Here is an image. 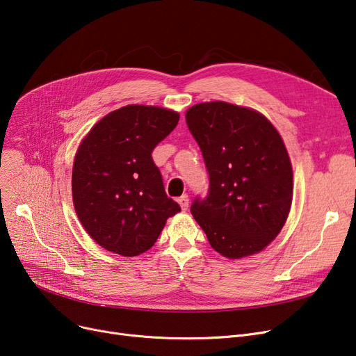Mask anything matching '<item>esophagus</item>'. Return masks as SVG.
Instances as JSON below:
<instances>
[{"mask_svg": "<svg viewBox=\"0 0 356 356\" xmlns=\"http://www.w3.org/2000/svg\"><path fill=\"white\" fill-rule=\"evenodd\" d=\"M177 202L180 203V207H181L183 211H188V208H189V197H188V195H181L177 199Z\"/></svg>", "mask_w": 356, "mask_h": 356, "instance_id": "obj_1", "label": "esophagus"}]
</instances>
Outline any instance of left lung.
Returning a JSON list of instances; mask_svg holds the SVG:
<instances>
[{"label":"left lung","mask_w":356,"mask_h":356,"mask_svg":"<svg viewBox=\"0 0 356 356\" xmlns=\"http://www.w3.org/2000/svg\"><path fill=\"white\" fill-rule=\"evenodd\" d=\"M209 175L208 195L191 212L215 251L242 258L263 251L282 231L293 199L286 145L259 112L204 102L186 112Z\"/></svg>","instance_id":"1"}]
</instances>
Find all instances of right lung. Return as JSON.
I'll use <instances>...</instances> for the list:
<instances>
[{
    "label": "right lung",
    "mask_w": 356,
    "mask_h": 356,
    "mask_svg": "<svg viewBox=\"0 0 356 356\" xmlns=\"http://www.w3.org/2000/svg\"><path fill=\"white\" fill-rule=\"evenodd\" d=\"M179 118L170 109L127 105L95 124L79 145L72 172L74 211L102 248L140 255L180 211L152 157Z\"/></svg>",
    "instance_id": "obj_1"
}]
</instances>
